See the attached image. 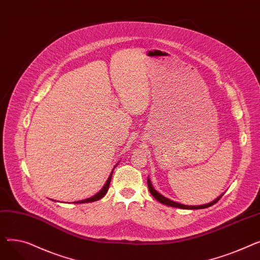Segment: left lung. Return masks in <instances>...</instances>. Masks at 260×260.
Here are the masks:
<instances>
[{
	"label": "left lung",
	"mask_w": 260,
	"mask_h": 260,
	"mask_svg": "<svg viewBox=\"0 0 260 260\" xmlns=\"http://www.w3.org/2000/svg\"><path fill=\"white\" fill-rule=\"evenodd\" d=\"M147 186H148V189H149V193L152 194V196L158 200L160 203H163L166 204V206H169V207H173V208H179V209H185V210H198V209H206V208H209L211 206H213V204H215L218 200H219L221 198V196L218 197L217 199H215L214 201L210 202V203H207V204H202V206H185V204H182V203H178L176 201H173L167 197H165L163 195H161L160 193H158L157 190L153 187L152 185V182L151 180H149V178H147Z\"/></svg>",
	"instance_id": "1"
}]
</instances>
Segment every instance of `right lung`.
<instances>
[{
	"label": "right lung",
	"instance_id": "obj_1",
	"mask_svg": "<svg viewBox=\"0 0 260 260\" xmlns=\"http://www.w3.org/2000/svg\"><path fill=\"white\" fill-rule=\"evenodd\" d=\"M115 168H116V167H115ZM113 171H114V170H113ZM112 176H113V172L111 173V175H109V177H108L107 181L105 182L104 186L102 187V189L100 190L99 193H97V194H95L94 196H92V197H90V198H87V199H84V200H80V201H77V202H75V203H85V202H92V201H97V200L101 199L102 197H104V195L107 193V190H108V187H109V183H111V180H112Z\"/></svg>",
	"mask_w": 260,
	"mask_h": 260
}]
</instances>
